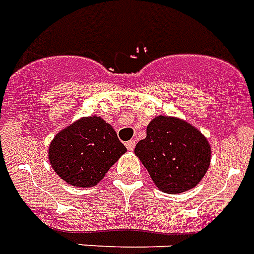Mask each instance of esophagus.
<instances>
[{
	"label": "esophagus",
	"instance_id": "obj_1",
	"mask_svg": "<svg viewBox=\"0 0 254 254\" xmlns=\"http://www.w3.org/2000/svg\"><path fill=\"white\" fill-rule=\"evenodd\" d=\"M135 140H128V142L126 143V147H127V150H129V151H132L135 148Z\"/></svg>",
	"mask_w": 254,
	"mask_h": 254
}]
</instances>
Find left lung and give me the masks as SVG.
I'll return each mask as SVG.
<instances>
[{
  "instance_id": "obj_1",
  "label": "left lung",
  "mask_w": 254,
  "mask_h": 254,
  "mask_svg": "<svg viewBox=\"0 0 254 254\" xmlns=\"http://www.w3.org/2000/svg\"><path fill=\"white\" fill-rule=\"evenodd\" d=\"M156 188L179 194L195 188L210 165L207 139L190 123L171 116H156L148 123L147 136L135 146Z\"/></svg>"
}]
</instances>
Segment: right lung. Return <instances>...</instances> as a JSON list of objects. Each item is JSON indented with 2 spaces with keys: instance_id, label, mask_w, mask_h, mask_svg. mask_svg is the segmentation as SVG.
<instances>
[{
  "instance_id": "obj_1",
  "label": "right lung",
  "mask_w": 254,
  "mask_h": 254,
  "mask_svg": "<svg viewBox=\"0 0 254 254\" xmlns=\"http://www.w3.org/2000/svg\"><path fill=\"white\" fill-rule=\"evenodd\" d=\"M126 151L112 126L99 116H85L57 132L49 144L48 158L66 184L91 188Z\"/></svg>"
}]
</instances>
